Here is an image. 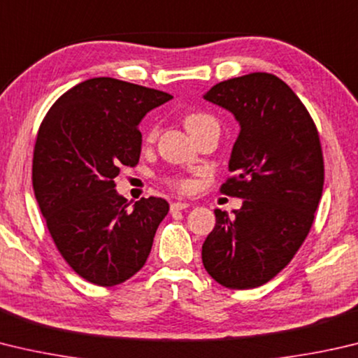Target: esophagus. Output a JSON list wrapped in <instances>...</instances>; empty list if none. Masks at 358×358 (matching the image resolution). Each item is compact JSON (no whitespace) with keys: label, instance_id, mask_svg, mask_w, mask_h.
<instances>
[{"label":"esophagus","instance_id":"1","mask_svg":"<svg viewBox=\"0 0 358 358\" xmlns=\"http://www.w3.org/2000/svg\"><path fill=\"white\" fill-rule=\"evenodd\" d=\"M186 208H189V203H187V201H173V203H171V211L186 210Z\"/></svg>","mask_w":358,"mask_h":358}]
</instances>
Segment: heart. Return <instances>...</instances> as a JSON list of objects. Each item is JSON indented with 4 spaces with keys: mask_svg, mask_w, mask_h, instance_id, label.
Returning <instances> with one entry per match:
<instances>
[{
    "mask_svg": "<svg viewBox=\"0 0 358 358\" xmlns=\"http://www.w3.org/2000/svg\"><path fill=\"white\" fill-rule=\"evenodd\" d=\"M210 122H216V120H214L213 117L206 113H189L185 117V127L187 128V131H189L191 134L194 131H197L200 127H203ZM155 136H157V128H153L152 131L148 133V139H153ZM166 183L171 186L172 189L180 191V192H185L191 187L189 180L183 178V177H169V178H166Z\"/></svg>",
    "mask_w": 358,
    "mask_h": 358,
    "instance_id": "obj_1",
    "label": "heart"
}]
</instances>
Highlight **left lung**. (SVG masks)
<instances>
[{"label":"left lung","instance_id":"left-lung-1","mask_svg":"<svg viewBox=\"0 0 358 358\" xmlns=\"http://www.w3.org/2000/svg\"><path fill=\"white\" fill-rule=\"evenodd\" d=\"M205 100L241 125L229 162L235 175L220 192L244 201L233 217L214 211L201 262L225 288L262 287L291 262L313 225L324 186L320 134L299 96L272 73L222 81Z\"/></svg>","mask_w":358,"mask_h":358}]
</instances>
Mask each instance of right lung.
<instances>
[{"instance_id": "right-lung-1", "label": "right lung", "mask_w": 358, "mask_h": 358, "mask_svg": "<svg viewBox=\"0 0 358 358\" xmlns=\"http://www.w3.org/2000/svg\"><path fill=\"white\" fill-rule=\"evenodd\" d=\"M173 96L139 84L92 78L62 94L38 128L32 187L57 250L78 275L114 287L145 264L169 203L115 191L122 167L139 162V122Z\"/></svg>"}]
</instances>
